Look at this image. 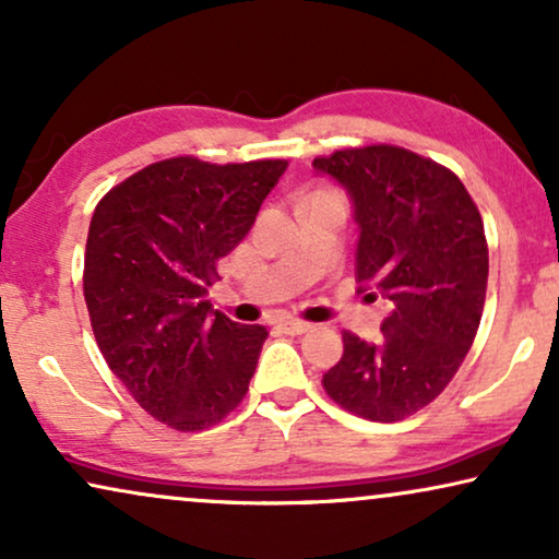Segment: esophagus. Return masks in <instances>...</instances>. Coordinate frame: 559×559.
Segmentation results:
<instances>
[{"instance_id":"esophagus-1","label":"esophagus","mask_w":559,"mask_h":559,"mask_svg":"<svg viewBox=\"0 0 559 559\" xmlns=\"http://www.w3.org/2000/svg\"><path fill=\"white\" fill-rule=\"evenodd\" d=\"M277 325L282 328V333H287V335H302V333L312 331L310 323H305V320H295V318H282Z\"/></svg>"}]
</instances>
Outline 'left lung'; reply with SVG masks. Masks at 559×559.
<instances>
[{
  "label": "left lung",
  "instance_id": "obj_1",
  "mask_svg": "<svg viewBox=\"0 0 559 559\" xmlns=\"http://www.w3.org/2000/svg\"><path fill=\"white\" fill-rule=\"evenodd\" d=\"M312 167L348 190L356 280L389 300L377 341L343 333L323 389L358 417L400 423L440 396L476 338L488 282L484 221L455 173L394 144L335 150Z\"/></svg>",
  "mask_w": 559,
  "mask_h": 559
}]
</instances>
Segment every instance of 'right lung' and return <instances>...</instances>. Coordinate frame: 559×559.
<instances>
[{
	"label": "right lung",
	"mask_w": 559,
	"mask_h": 559,
	"mask_svg": "<svg viewBox=\"0 0 559 559\" xmlns=\"http://www.w3.org/2000/svg\"><path fill=\"white\" fill-rule=\"evenodd\" d=\"M287 159L211 165L170 157L129 175L88 226L83 297L96 343L152 417L180 432L239 407L266 341L205 300Z\"/></svg>",
	"instance_id": "add662e5"
}]
</instances>
